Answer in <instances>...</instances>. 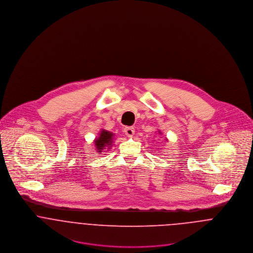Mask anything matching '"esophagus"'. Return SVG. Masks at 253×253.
<instances>
[{
  "instance_id": "obj_1",
  "label": "esophagus",
  "mask_w": 253,
  "mask_h": 253,
  "mask_svg": "<svg viewBox=\"0 0 253 253\" xmlns=\"http://www.w3.org/2000/svg\"><path fill=\"white\" fill-rule=\"evenodd\" d=\"M124 131H125V133H126V136L131 137V136L134 134V131H135V130H134V128H133L132 126H126V127H125Z\"/></svg>"
}]
</instances>
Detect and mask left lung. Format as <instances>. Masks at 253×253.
I'll list each match as a JSON object with an SVG mask.
<instances>
[{"instance_id": "1", "label": "left lung", "mask_w": 253, "mask_h": 253, "mask_svg": "<svg viewBox=\"0 0 253 253\" xmlns=\"http://www.w3.org/2000/svg\"><path fill=\"white\" fill-rule=\"evenodd\" d=\"M159 133H160V134H161V131H160V130H159ZM166 140H167V139H166Z\"/></svg>"}]
</instances>
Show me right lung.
Masks as SVG:
<instances>
[{"mask_svg":"<svg viewBox=\"0 0 253 253\" xmlns=\"http://www.w3.org/2000/svg\"><path fill=\"white\" fill-rule=\"evenodd\" d=\"M113 136L114 134L108 130L102 129L99 133V136L94 140V147L98 154L105 153L111 149L113 145Z\"/></svg>","mask_w":253,"mask_h":253,"instance_id":"right-lung-1","label":"right lung"}]
</instances>
